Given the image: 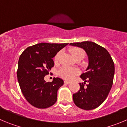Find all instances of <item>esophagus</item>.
Masks as SVG:
<instances>
[{
  "label": "esophagus",
  "instance_id": "esophagus-1",
  "mask_svg": "<svg viewBox=\"0 0 127 127\" xmlns=\"http://www.w3.org/2000/svg\"><path fill=\"white\" fill-rule=\"evenodd\" d=\"M64 83L65 84H69V83H70V82H69V81H68V80H64Z\"/></svg>",
  "mask_w": 127,
  "mask_h": 127
}]
</instances>
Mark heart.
I'll return each instance as SVG.
<instances>
[{"label":"heart","mask_w":127,"mask_h":127,"mask_svg":"<svg viewBox=\"0 0 127 127\" xmlns=\"http://www.w3.org/2000/svg\"><path fill=\"white\" fill-rule=\"evenodd\" d=\"M71 53L72 54V56L73 57L74 59H76V58L79 56H84V51L80 48L75 47L73 48L71 50ZM61 56V52H59L56 54L55 57L54 58V63L57 64L59 62V58ZM80 71L78 68H68V67H65L63 66L62 68L58 70V75L59 76H61L63 79L71 80L75 77V76L79 74Z\"/></svg>","instance_id":"b5f03b06"}]
</instances>
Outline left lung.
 Masks as SVG:
<instances>
[{"instance_id": "left-lung-1", "label": "left lung", "mask_w": 127, "mask_h": 127, "mask_svg": "<svg viewBox=\"0 0 127 127\" xmlns=\"http://www.w3.org/2000/svg\"><path fill=\"white\" fill-rule=\"evenodd\" d=\"M85 50L89 58L86 72L80 75L84 83H80V90L73 94L74 103L84 110L97 108L107 98L111 89L115 64L108 51L93 42L71 43ZM87 82L88 85L85 86Z\"/></svg>"}]
</instances>
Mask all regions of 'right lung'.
<instances>
[{"label":"right lung","instance_id":"obj_1","mask_svg":"<svg viewBox=\"0 0 127 127\" xmlns=\"http://www.w3.org/2000/svg\"><path fill=\"white\" fill-rule=\"evenodd\" d=\"M68 44L40 43L28 47L19 56L17 77L27 100L35 108H49L57 101L58 91L64 84L61 78L46 82L44 76L54 65L52 58Z\"/></svg>","mask_w":127,"mask_h":127}]
</instances>
